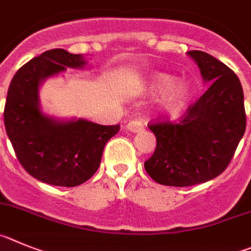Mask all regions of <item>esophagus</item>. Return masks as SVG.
Here are the masks:
<instances>
[{
    "instance_id": "34e87169",
    "label": "esophagus",
    "mask_w": 251,
    "mask_h": 251,
    "mask_svg": "<svg viewBox=\"0 0 251 251\" xmlns=\"http://www.w3.org/2000/svg\"><path fill=\"white\" fill-rule=\"evenodd\" d=\"M126 128L131 132H139V131L144 130V123L140 120H132L126 125Z\"/></svg>"
}]
</instances>
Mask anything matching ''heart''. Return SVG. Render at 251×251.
I'll use <instances>...</instances> for the list:
<instances>
[{
    "label": "heart",
    "instance_id": "b5f03b06",
    "mask_svg": "<svg viewBox=\"0 0 251 251\" xmlns=\"http://www.w3.org/2000/svg\"><path fill=\"white\" fill-rule=\"evenodd\" d=\"M151 91L161 95V106L166 114L177 115L186 107L193 96L191 87L187 83H179L177 78L169 74L157 72L148 82Z\"/></svg>",
    "mask_w": 251,
    "mask_h": 251
}]
</instances>
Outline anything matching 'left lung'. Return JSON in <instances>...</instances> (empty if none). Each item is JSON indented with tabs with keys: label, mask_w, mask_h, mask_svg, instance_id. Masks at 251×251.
Wrapping results in <instances>:
<instances>
[{
	"label": "left lung",
	"mask_w": 251,
	"mask_h": 251,
	"mask_svg": "<svg viewBox=\"0 0 251 251\" xmlns=\"http://www.w3.org/2000/svg\"><path fill=\"white\" fill-rule=\"evenodd\" d=\"M210 87L177 123L150 124L156 149L145 170L168 186H193L220 175L231 161L247 127L240 80L221 61L189 51Z\"/></svg>",
	"instance_id": "8db88e82"
}]
</instances>
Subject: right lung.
I'll return each instance as SVG.
<instances>
[{"mask_svg":"<svg viewBox=\"0 0 251 251\" xmlns=\"http://www.w3.org/2000/svg\"><path fill=\"white\" fill-rule=\"evenodd\" d=\"M85 65L82 55L49 50L25 64L8 87L3 111L7 136L25 170L46 184L74 187L87 181L100 166L106 142L120 130L119 125L103 126L85 119L56 120L41 111L40 85Z\"/></svg>","mask_w":251,"mask_h":251,"instance_id":"add662e5","label":"right lung"}]
</instances>
